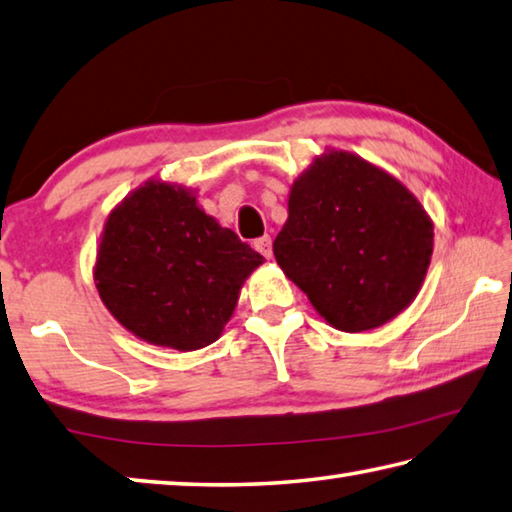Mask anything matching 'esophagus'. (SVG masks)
<instances>
[{
    "label": "esophagus",
    "mask_w": 512,
    "mask_h": 512,
    "mask_svg": "<svg viewBox=\"0 0 512 512\" xmlns=\"http://www.w3.org/2000/svg\"><path fill=\"white\" fill-rule=\"evenodd\" d=\"M254 249L258 251V254H263L265 258H272V238L263 236V238L254 240Z\"/></svg>",
    "instance_id": "1"
}]
</instances>
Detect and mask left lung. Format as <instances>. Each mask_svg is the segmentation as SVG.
Segmentation results:
<instances>
[{
  "label": "left lung",
  "instance_id": "8db88e82",
  "mask_svg": "<svg viewBox=\"0 0 512 512\" xmlns=\"http://www.w3.org/2000/svg\"><path fill=\"white\" fill-rule=\"evenodd\" d=\"M434 224L396 177L344 150L315 159L292 184L274 256L330 326L378 328L416 299Z\"/></svg>",
  "mask_w": 512,
  "mask_h": 512
}]
</instances>
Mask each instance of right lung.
Listing matches in <instances>:
<instances>
[{
	"label": "right lung",
	"mask_w": 512,
	"mask_h": 512,
	"mask_svg": "<svg viewBox=\"0 0 512 512\" xmlns=\"http://www.w3.org/2000/svg\"><path fill=\"white\" fill-rule=\"evenodd\" d=\"M261 263L188 188L146 182L107 218L94 281L132 335L186 353L222 335L242 283Z\"/></svg>",
	"instance_id": "1"
}]
</instances>
